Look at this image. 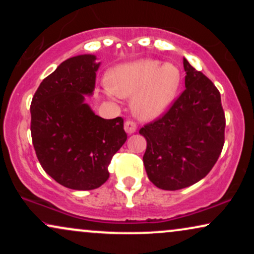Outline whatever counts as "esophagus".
Instances as JSON below:
<instances>
[{"label":"esophagus","mask_w":254,"mask_h":254,"mask_svg":"<svg viewBox=\"0 0 254 254\" xmlns=\"http://www.w3.org/2000/svg\"><path fill=\"white\" fill-rule=\"evenodd\" d=\"M124 129L127 133H133L137 130V124L136 122L131 121V119H127L124 124Z\"/></svg>","instance_id":"34e87169"}]
</instances>
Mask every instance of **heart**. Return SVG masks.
I'll use <instances>...</instances> for the list:
<instances>
[{
	"label": "heart",
	"instance_id": "1",
	"mask_svg": "<svg viewBox=\"0 0 254 254\" xmlns=\"http://www.w3.org/2000/svg\"><path fill=\"white\" fill-rule=\"evenodd\" d=\"M109 87L122 98H132V110L143 119L164 113L176 98L182 75L174 64L142 60L123 64L110 72Z\"/></svg>",
	"mask_w": 254,
	"mask_h": 254
}]
</instances>
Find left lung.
Returning a JSON list of instances; mask_svg holds the SVG:
<instances>
[{
	"mask_svg": "<svg viewBox=\"0 0 254 254\" xmlns=\"http://www.w3.org/2000/svg\"><path fill=\"white\" fill-rule=\"evenodd\" d=\"M185 87L162 116L141 127L143 164L159 189L180 190L203 179L222 151L226 117L215 84L184 58Z\"/></svg>",
	"mask_w": 254,
	"mask_h": 254,
	"instance_id": "1",
	"label": "left lung"
}]
</instances>
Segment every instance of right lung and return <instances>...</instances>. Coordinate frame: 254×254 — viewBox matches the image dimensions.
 <instances>
[{
	"instance_id": "add662e5",
	"label": "right lung",
	"mask_w": 254,
	"mask_h": 254,
	"mask_svg": "<svg viewBox=\"0 0 254 254\" xmlns=\"http://www.w3.org/2000/svg\"><path fill=\"white\" fill-rule=\"evenodd\" d=\"M93 55L64 61L43 80L31 103V135L43 170L72 190H94L109 179L113 155L127 141L124 119L94 115L83 94L95 86Z\"/></svg>"
}]
</instances>
